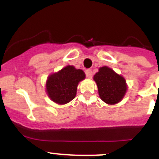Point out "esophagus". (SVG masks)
I'll list each match as a JSON object with an SVG mask.
<instances>
[{
    "mask_svg": "<svg viewBox=\"0 0 159 159\" xmlns=\"http://www.w3.org/2000/svg\"><path fill=\"white\" fill-rule=\"evenodd\" d=\"M85 74H86V76H87V78H92L93 77V72L91 69H87V70L85 71Z\"/></svg>",
    "mask_w": 159,
    "mask_h": 159,
    "instance_id": "34e87169",
    "label": "esophagus"
}]
</instances>
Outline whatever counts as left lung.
<instances>
[{
    "mask_svg": "<svg viewBox=\"0 0 159 159\" xmlns=\"http://www.w3.org/2000/svg\"><path fill=\"white\" fill-rule=\"evenodd\" d=\"M100 98L105 103L114 105L121 101L126 92L125 80L107 66L101 67L93 77Z\"/></svg>",
    "mask_w": 159,
    "mask_h": 159,
    "instance_id": "1",
    "label": "left lung"
}]
</instances>
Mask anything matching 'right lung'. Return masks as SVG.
Returning a JSON list of instances; mask_svg holds the SVG:
<instances>
[{
	"label": "right lung",
	"instance_id": "right-lung-1",
	"mask_svg": "<svg viewBox=\"0 0 159 159\" xmlns=\"http://www.w3.org/2000/svg\"><path fill=\"white\" fill-rule=\"evenodd\" d=\"M84 78L85 74L81 69L67 66L48 78L47 93L54 102L61 105L68 103L75 97L78 83Z\"/></svg>",
	"mask_w": 159,
	"mask_h": 159
}]
</instances>
